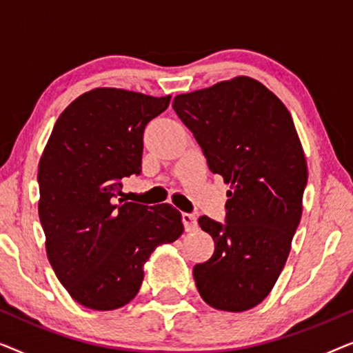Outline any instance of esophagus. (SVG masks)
Masks as SVG:
<instances>
[{"label": "esophagus", "mask_w": 353, "mask_h": 353, "mask_svg": "<svg viewBox=\"0 0 353 353\" xmlns=\"http://www.w3.org/2000/svg\"><path fill=\"white\" fill-rule=\"evenodd\" d=\"M183 225H185L186 231H194L197 228V216L192 214H181Z\"/></svg>", "instance_id": "esophagus-1"}]
</instances>
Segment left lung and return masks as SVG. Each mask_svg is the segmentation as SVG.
Wrapping results in <instances>:
<instances>
[{"mask_svg":"<svg viewBox=\"0 0 353 353\" xmlns=\"http://www.w3.org/2000/svg\"><path fill=\"white\" fill-rule=\"evenodd\" d=\"M173 109L223 178L226 223L202 215L215 250L192 268L196 288L216 310L244 312L272 291L302 216L307 161L286 105L250 77L178 94Z\"/></svg>","mask_w":353,"mask_h":353,"instance_id":"1","label":"left lung"}]
</instances>
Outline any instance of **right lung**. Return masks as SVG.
Returning <instances> with one entry per match:
<instances>
[{
    "label": "right lung",
    "instance_id": "obj_1",
    "mask_svg": "<svg viewBox=\"0 0 353 353\" xmlns=\"http://www.w3.org/2000/svg\"><path fill=\"white\" fill-rule=\"evenodd\" d=\"M172 96L86 91L64 109L38 163L46 255L70 297L91 310L133 301L144 263L183 233L170 204L125 202L122 178L141 172L143 133Z\"/></svg>",
    "mask_w": 353,
    "mask_h": 353
}]
</instances>
